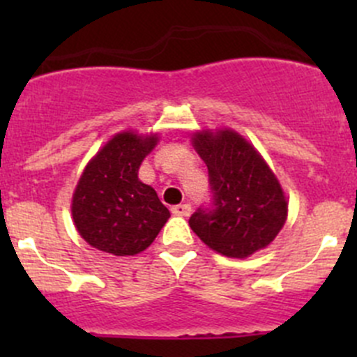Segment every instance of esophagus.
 I'll use <instances>...</instances> for the list:
<instances>
[{
	"instance_id": "esophagus-1",
	"label": "esophagus",
	"mask_w": 357,
	"mask_h": 357,
	"mask_svg": "<svg viewBox=\"0 0 357 357\" xmlns=\"http://www.w3.org/2000/svg\"><path fill=\"white\" fill-rule=\"evenodd\" d=\"M172 214L174 215H179V218H188L190 214H192V207H190L188 204H179V205H174V207L171 208Z\"/></svg>"
}]
</instances>
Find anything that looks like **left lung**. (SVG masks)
<instances>
[{
  "label": "left lung",
  "mask_w": 357,
  "mask_h": 357,
  "mask_svg": "<svg viewBox=\"0 0 357 357\" xmlns=\"http://www.w3.org/2000/svg\"><path fill=\"white\" fill-rule=\"evenodd\" d=\"M192 145L208 169L215 205L190 218L195 235L231 259L271 245L287 222L289 199L264 157L229 128L197 129Z\"/></svg>",
  "instance_id": "1"
}]
</instances>
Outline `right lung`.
Returning a JSON list of instances; mask_svg holds the SVG:
<instances>
[{
  "label": "right lung",
  "instance_id": "1",
  "mask_svg": "<svg viewBox=\"0 0 357 357\" xmlns=\"http://www.w3.org/2000/svg\"><path fill=\"white\" fill-rule=\"evenodd\" d=\"M158 142V132L124 129L86 164L72 193L70 212L88 245L110 255H136L157 238L171 212L138 171Z\"/></svg>",
  "mask_w": 357,
  "mask_h": 357
}]
</instances>
